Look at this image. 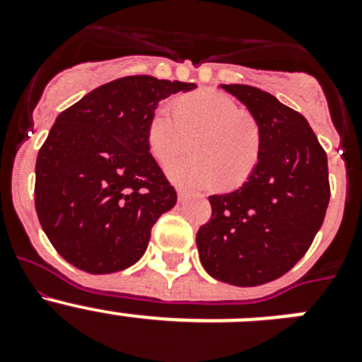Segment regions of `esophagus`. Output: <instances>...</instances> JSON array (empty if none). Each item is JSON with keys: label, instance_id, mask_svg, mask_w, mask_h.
<instances>
[{"label": "esophagus", "instance_id": "34e87169", "mask_svg": "<svg viewBox=\"0 0 362 362\" xmlns=\"http://www.w3.org/2000/svg\"><path fill=\"white\" fill-rule=\"evenodd\" d=\"M177 197H179V201H185L188 197V192L187 190H179Z\"/></svg>", "mask_w": 362, "mask_h": 362}]
</instances>
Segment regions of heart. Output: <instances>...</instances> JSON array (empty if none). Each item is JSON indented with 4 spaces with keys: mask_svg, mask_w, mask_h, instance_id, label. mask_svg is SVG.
I'll return each mask as SVG.
<instances>
[{
    "mask_svg": "<svg viewBox=\"0 0 362 362\" xmlns=\"http://www.w3.org/2000/svg\"><path fill=\"white\" fill-rule=\"evenodd\" d=\"M197 136L194 153L168 166V175L187 188L219 183L238 188L250 177L261 152V132L250 116L230 95L199 90L175 103L161 105L148 123V145L153 158L168 165L187 152L190 137Z\"/></svg>",
    "mask_w": 362,
    "mask_h": 362,
    "instance_id": "b5f03b06",
    "label": "heart"
}]
</instances>
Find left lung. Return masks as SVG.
I'll return each mask as SVG.
<instances>
[{"instance_id": "left-lung-1", "label": "left lung", "mask_w": 362, "mask_h": 362, "mask_svg": "<svg viewBox=\"0 0 362 362\" xmlns=\"http://www.w3.org/2000/svg\"><path fill=\"white\" fill-rule=\"evenodd\" d=\"M261 132V152L238 190L210 196L197 230L204 270L223 283L259 286L292 270L312 245L330 201L328 159L299 112L248 85H223Z\"/></svg>"}]
</instances>
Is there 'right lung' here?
<instances>
[{"instance_id":"right-lung-1","label":"right lung","mask_w":362,"mask_h":362,"mask_svg":"<svg viewBox=\"0 0 362 362\" xmlns=\"http://www.w3.org/2000/svg\"><path fill=\"white\" fill-rule=\"evenodd\" d=\"M194 83L129 76L57 116L36 161V212L65 261L112 274L145 254L150 232L177 201L150 153L148 123L163 99Z\"/></svg>"}]
</instances>
